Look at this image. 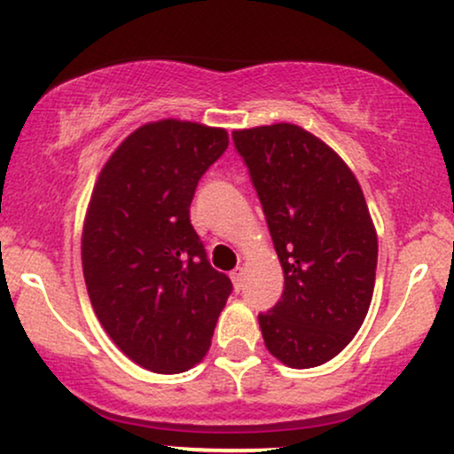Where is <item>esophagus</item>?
Returning <instances> with one entry per match:
<instances>
[{
	"label": "esophagus",
	"mask_w": 454,
	"mask_h": 454,
	"mask_svg": "<svg viewBox=\"0 0 454 454\" xmlns=\"http://www.w3.org/2000/svg\"><path fill=\"white\" fill-rule=\"evenodd\" d=\"M231 279H232V286H234V290H237V293H241L243 290V281H245V270H243V267H237L231 273Z\"/></svg>",
	"instance_id": "34e87169"
}]
</instances>
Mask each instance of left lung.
Masks as SVG:
<instances>
[{
	"label": "left lung",
	"instance_id": "8db88e82",
	"mask_svg": "<svg viewBox=\"0 0 454 454\" xmlns=\"http://www.w3.org/2000/svg\"><path fill=\"white\" fill-rule=\"evenodd\" d=\"M284 269V294L260 331L286 367L337 356L364 322L378 234L356 176L325 140L294 123L234 129Z\"/></svg>",
	"mask_w": 454,
	"mask_h": 454
}]
</instances>
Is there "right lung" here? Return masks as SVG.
Returning a JSON list of instances; mask_svg holds the SVG:
<instances>
[{
  "label": "right lung",
  "instance_id": "right-lung-1",
  "mask_svg": "<svg viewBox=\"0 0 454 454\" xmlns=\"http://www.w3.org/2000/svg\"><path fill=\"white\" fill-rule=\"evenodd\" d=\"M226 147L223 128L145 123L93 185L81 239L87 293L114 346L153 373L205 358L232 290L190 222L198 179Z\"/></svg>",
  "mask_w": 454,
  "mask_h": 454
}]
</instances>
